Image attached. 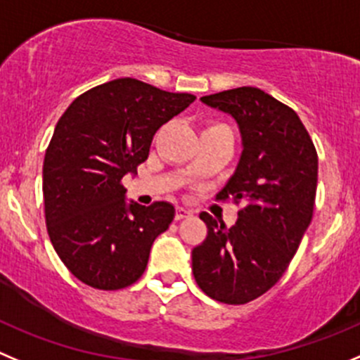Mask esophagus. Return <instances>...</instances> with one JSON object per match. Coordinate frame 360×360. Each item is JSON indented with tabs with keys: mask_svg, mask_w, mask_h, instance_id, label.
Wrapping results in <instances>:
<instances>
[{
	"mask_svg": "<svg viewBox=\"0 0 360 360\" xmlns=\"http://www.w3.org/2000/svg\"><path fill=\"white\" fill-rule=\"evenodd\" d=\"M189 215H191V212L187 210V208L178 207V208H176V214H174V219H176V221H182V219L189 217Z\"/></svg>",
	"mask_w": 360,
	"mask_h": 360,
	"instance_id": "obj_1",
	"label": "esophagus"
}]
</instances>
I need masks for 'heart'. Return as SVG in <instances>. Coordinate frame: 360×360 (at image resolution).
Segmentation results:
<instances>
[{
  "label": "heart",
  "instance_id": "1",
  "mask_svg": "<svg viewBox=\"0 0 360 360\" xmlns=\"http://www.w3.org/2000/svg\"><path fill=\"white\" fill-rule=\"evenodd\" d=\"M219 127H226V125H222V123H210V125L207 127V131H210V129H219Z\"/></svg>",
  "mask_w": 360,
  "mask_h": 360
}]
</instances>
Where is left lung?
Here are the masks:
<instances>
[{
	"label": "left lung",
	"mask_w": 360,
	"mask_h": 360,
	"mask_svg": "<svg viewBox=\"0 0 360 360\" xmlns=\"http://www.w3.org/2000/svg\"><path fill=\"white\" fill-rule=\"evenodd\" d=\"M237 120L240 162L217 200L238 210L231 228L201 212L208 235L193 249V274L210 299L240 306L269 292L299 249L313 219L318 153L299 115L259 88L201 97Z\"/></svg>",
	"instance_id": "8db88e82"
}]
</instances>
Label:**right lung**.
Wrapping results in <instances>:
<instances>
[{
	"instance_id": "obj_1",
	"label": "right lung",
	"mask_w": 360,
	"mask_h": 360,
	"mask_svg": "<svg viewBox=\"0 0 360 360\" xmlns=\"http://www.w3.org/2000/svg\"><path fill=\"white\" fill-rule=\"evenodd\" d=\"M194 98L122 77L84 91L58 120L44 157V212L54 251L81 283L109 292L143 276L174 208L166 201L127 207L122 180Z\"/></svg>"
}]
</instances>
